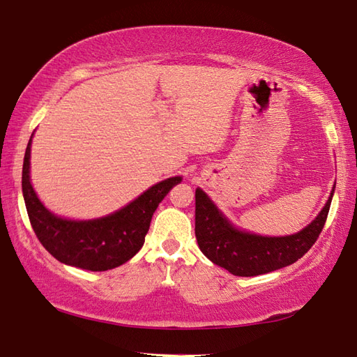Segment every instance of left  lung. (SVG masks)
<instances>
[{"mask_svg": "<svg viewBox=\"0 0 357 357\" xmlns=\"http://www.w3.org/2000/svg\"><path fill=\"white\" fill-rule=\"evenodd\" d=\"M333 192L319 216L300 233L284 238H267L236 230L206 194L196 190L197 244L208 259L238 277H257L278 271L294 264L315 244L325 227Z\"/></svg>", "mask_w": 357, "mask_h": 357, "instance_id": "obj_1", "label": "left lung"}]
</instances>
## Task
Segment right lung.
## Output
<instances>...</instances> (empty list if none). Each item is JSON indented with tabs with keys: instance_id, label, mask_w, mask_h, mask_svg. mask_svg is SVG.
I'll use <instances>...</instances> for the list:
<instances>
[{
	"instance_id": "1",
	"label": "right lung",
	"mask_w": 357,
	"mask_h": 357,
	"mask_svg": "<svg viewBox=\"0 0 357 357\" xmlns=\"http://www.w3.org/2000/svg\"><path fill=\"white\" fill-rule=\"evenodd\" d=\"M32 138V137H31ZM31 139L23 161L22 188L26 210L38 241L54 258L91 272L115 268L139 252L157 206L181 177L153 185L123 210L95 220H66L54 216L38 200L29 181Z\"/></svg>"
}]
</instances>
